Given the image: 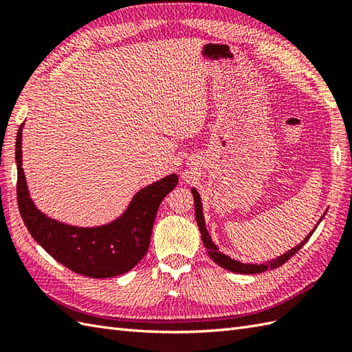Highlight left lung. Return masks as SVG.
Instances as JSON below:
<instances>
[{
    "instance_id": "left-lung-1",
    "label": "left lung",
    "mask_w": 352,
    "mask_h": 352,
    "mask_svg": "<svg viewBox=\"0 0 352 352\" xmlns=\"http://www.w3.org/2000/svg\"><path fill=\"white\" fill-rule=\"evenodd\" d=\"M192 193H193V199H195V218H197L198 227H199V231H201V237H203V243L206 246L208 256L212 257V260L214 261V263H218L219 266L226 267L227 271H231V272H237V274H260V272H265L266 269H276L278 266L286 263L289 258L294 257L295 254L302 248L304 243L309 241L310 236L313 234V231H315V230H313L311 233L307 237H305L300 245L295 246V248H292L286 254H283V256L276 257L272 261H269L267 265H245V263H241V261L230 258L228 256H226V254L219 252V248L212 242V237H210V234H208V231L206 228L204 214H203V206H201V198L198 195V192L195 189H192ZM322 218H324V216H322Z\"/></svg>"
}]
</instances>
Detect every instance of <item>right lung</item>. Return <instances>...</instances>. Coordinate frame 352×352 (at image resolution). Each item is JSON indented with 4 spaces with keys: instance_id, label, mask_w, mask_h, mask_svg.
I'll return each mask as SVG.
<instances>
[{
    "instance_id": "obj_1",
    "label": "right lung",
    "mask_w": 352,
    "mask_h": 352,
    "mask_svg": "<svg viewBox=\"0 0 352 352\" xmlns=\"http://www.w3.org/2000/svg\"><path fill=\"white\" fill-rule=\"evenodd\" d=\"M21 138L22 125L16 136V197L22 221L34 241L58 263L91 278H110L136 266L148 251L162 199L175 188L178 177L168 175L139 190L126 212L109 226L96 228L65 226L41 213L30 198L21 166Z\"/></svg>"
}]
</instances>
